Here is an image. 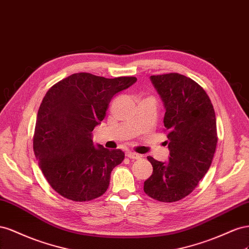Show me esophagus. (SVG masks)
<instances>
[{"instance_id": "1", "label": "esophagus", "mask_w": 249, "mask_h": 249, "mask_svg": "<svg viewBox=\"0 0 249 249\" xmlns=\"http://www.w3.org/2000/svg\"><path fill=\"white\" fill-rule=\"evenodd\" d=\"M127 156H128L129 159L131 160H139L141 159V155L138 153H134V152H127Z\"/></svg>"}]
</instances>
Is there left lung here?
<instances>
[{
    "instance_id": "left-lung-1",
    "label": "left lung",
    "mask_w": 249,
    "mask_h": 249,
    "mask_svg": "<svg viewBox=\"0 0 249 249\" xmlns=\"http://www.w3.org/2000/svg\"><path fill=\"white\" fill-rule=\"evenodd\" d=\"M165 105L168 162L148 156L152 175L144 192L155 200L175 202L198 186L211 167L217 146L216 116L208 94L191 78L178 73L150 77Z\"/></svg>"
}]
</instances>
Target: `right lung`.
<instances>
[{
	"label": "right lung",
	"instance_id": "add662e5",
	"mask_svg": "<svg viewBox=\"0 0 249 249\" xmlns=\"http://www.w3.org/2000/svg\"><path fill=\"white\" fill-rule=\"evenodd\" d=\"M136 81V77L108 79L76 73L47 91L37 112L33 150L42 174L59 195L82 202L108 189L112 169L125 154L95 146L91 131L105 118L111 98Z\"/></svg>",
	"mask_w": 249,
	"mask_h": 249
}]
</instances>
